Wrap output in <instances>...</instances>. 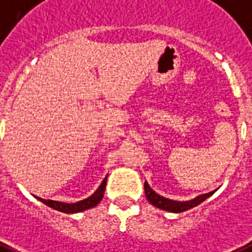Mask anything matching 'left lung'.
Returning a JSON list of instances; mask_svg holds the SVG:
<instances>
[{"label": "left lung", "instance_id": "obj_1", "mask_svg": "<svg viewBox=\"0 0 252 252\" xmlns=\"http://www.w3.org/2000/svg\"><path fill=\"white\" fill-rule=\"evenodd\" d=\"M144 193H146V197L147 200L150 201V204L154 206H157L161 210H167V212H171V213H181V212H185V210H189L197 206L198 204H201L202 201H205L208 197H210L214 192L205 193V194H200V196L194 197L193 200L189 201H173L169 200V198H165L163 196H159L155 190L150 188V185L147 184V181H144Z\"/></svg>", "mask_w": 252, "mask_h": 252}]
</instances>
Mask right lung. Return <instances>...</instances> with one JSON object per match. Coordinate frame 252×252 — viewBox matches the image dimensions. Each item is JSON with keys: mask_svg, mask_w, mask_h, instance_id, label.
<instances>
[{"mask_svg": "<svg viewBox=\"0 0 252 252\" xmlns=\"http://www.w3.org/2000/svg\"><path fill=\"white\" fill-rule=\"evenodd\" d=\"M106 179H108V177H105L104 181L101 183V185H99L98 188H97V190H95L92 196H89L88 198H85V200L77 201L75 204H67V202H60V201L54 200H44V198H40V197L36 196H35V198L40 201V202H43L44 205L50 206L52 209L58 210V212H62V213H80V212H84V210L94 208L97 204H99V201L102 200V197H104L105 188H106Z\"/></svg>", "mask_w": 252, "mask_h": 252, "instance_id": "obj_1", "label": "right lung"}]
</instances>
